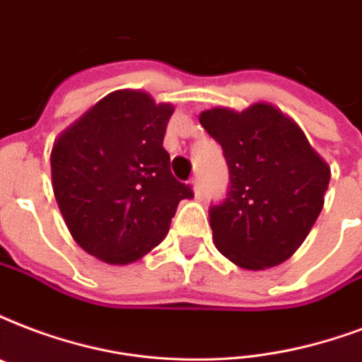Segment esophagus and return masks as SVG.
<instances>
[{"mask_svg": "<svg viewBox=\"0 0 362 362\" xmlns=\"http://www.w3.org/2000/svg\"><path fill=\"white\" fill-rule=\"evenodd\" d=\"M193 186V192H195V197H201V193H203V189H201V182L199 178H193L192 182H189Z\"/></svg>", "mask_w": 362, "mask_h": 362, "instance_id": "esophagus-1", "label": "esophagus"}]
</instances>
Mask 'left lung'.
Masks as SVG:
<instances>
[{
	"mask_svg": "<svg viewBox=\"0 0 362 362\" xmlns=\"http://www.w3.org/2000/svg\"><path fill=\"white\" fill-rule=\"evenodd\" d=\"M199 123L222 146L230 169L226 199L209 209L216 248L245 269L279 266L321 214L328 165L302 129L269 104L241 114L212 107Z\"/></svg>",
	"mask_w": 362,
	"mask_h": 362,
	"instance_id": "left-lung-1",
	"label": "left lung"
}]
</instances>
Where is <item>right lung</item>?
Here are the masks:
<instances>
[{
    "instance_id": "add662e5",
    "label": "right lung",
    "mask_w": 362,
    "mask_h": 362,
    "mask_svg": "<svg viewBox=\"0 0 362 362\" xmlns=\"http://www.w3.org/2000/svg\"><path fill=\"white\" fill-rule=\"evenodd\" d=\"M175 107L140 90L102 98L52 146L54 197L71 237L107 264L157 247L192 187L170 173L163 148Z\"/></svg>"
}]
</instances>
